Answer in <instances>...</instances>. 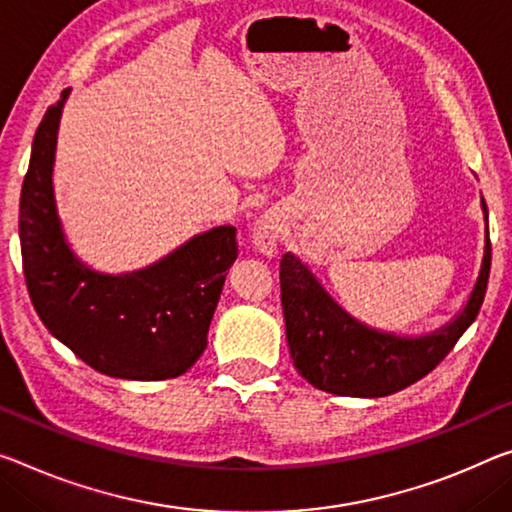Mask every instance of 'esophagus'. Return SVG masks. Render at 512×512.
Returning a JSON list of instances; mask_svg holds the SVG:
<instances>
[{
    "label": "esophagus",
    "instance_id": "34e87169",
    "mask_svg": "<svg viewBox=\"0 0 512 512\" xmlns=\"http://www.w3.org/2000/svg\"><path fill=\"white\" fill-rule=\"evenodd\" d=\"M280 241V225L273 216L264 214L262 218H257L255 227H253V246L259 250L262 255H275V248H278Z\"/></svg>",
    "mask_w": 512,
    "mask_h": 512
}]
</instances>
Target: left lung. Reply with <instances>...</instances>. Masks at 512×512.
<instances>
[{
  "label": "left lung",
  "instance_id": "8db88e82",
  "mask_svg": "<svg viewBox=\"0 0 512 512\" xmlns=\"http://www.w3.org/2000/svg\"><path fill=\"white\" fill-rule=\"evenodd\" d=\"M485 248L478 278L462 310L428 335L401 337L369 328L335 303L310 266L294 253L282 255L280 291L291 360L307 383L337 396L378 399L417 383L440 364L481 310L490 278L488 205Z\"/></svg>",
  "mask_w": 512,
  "mask_h": 512
}]
</instances>
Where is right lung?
<instances>
[{
  "instance_id": "right-lung-1",
  "label": "right lung",
  "mask_w": 512,
  "mask_h": 512,
  "mask_svg": "<svg viewBox=\"0 0 512 512\" xmlns=\"http://www.w3.org/2000/svg\"><path fill=\"white\" fill-rule=\"evenodd\" d=\"M45 111L20 196V248L29 298L45 328L88 367L111 378L166 380L189 371L207 332L237 227L196 234L164 259L132 273H100L72 253L54 200V154L63 104Z\"/></svg>"
}]
</instances>
